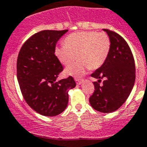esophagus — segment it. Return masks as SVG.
I'll return each mask as SVG.
<instances>
[{
	"label": "esophagus",
	"instance_id": "obj_1",
	"mask_svg": "<svg viewBox=\"0 0 147 147\" xmlns=\"http://www.w3.org/2000/svg\"><path fill=\"white\" fill-rule=\"evenodd\" d=\"M76 82L78 85H81V83L83 82V80H80V79H76Z\"/></svg>",
	"mask_w": 147,
	"mask_h": 147
}]
</instances>
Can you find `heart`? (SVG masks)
Listing matches in <instances>:
<instances>
[{
    "instance_id": "b5f03b06",
    "label": "heart",
    "mask_w": 147,
    "mask_h": 147,
    "mask_svg": "<svg viewBox=\"0 0 147 147\" xmlns=\"http://www.w3.org/2000/svg\"><path fill=\"white\" fill-rule=\"evenodd\" d=\"M65 45L55 48V55L64 66L71 64L65 70L67 75L79 78L88 69L95 70L107 60L111 48V40L105 33L81 31L71 33L65 38Z\"/></svg>"
}]
</instances>
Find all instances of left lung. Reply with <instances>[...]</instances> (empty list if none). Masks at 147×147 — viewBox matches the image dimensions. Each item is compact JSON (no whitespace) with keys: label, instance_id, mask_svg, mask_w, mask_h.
<instances>
[{"label":"left lung","instance_id":"8db88e82","mask_svg":"<svg viewBox=\"0 0 147 147\" xmlns=\"http://www.w3.org/2000/svg\"><path fill=\"white\" fill-rule=\"evenodd\" d=\"M111 40V48L104 64L91 74L98 79L94 82V94L89 98L91 107L102 113L115 111L129 97L135 82V63L131 51L120 35L103 29ZM104 78L102 85L99 83Z\"/></svg>","mask_w":147,"mask_h":147}]
</instances>
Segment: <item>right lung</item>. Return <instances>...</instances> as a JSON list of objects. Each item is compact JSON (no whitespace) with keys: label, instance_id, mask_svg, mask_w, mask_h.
<instances>
[{"label":"right lung","instance_id":"add662e5","mask_svg":"<svg viewBox=\"0 0 147 147\" xmlns=\"http://www.w3.org/2000/svg\"><path fill=\"white\" fill-rule=\"evenodd\" d=\"M68 30H42L24 43L17 59V78L25 101L35 111L53 117L63 112L69 90L76 86L73 77L56 81L63 66L55 53L58 40Z\"/></svg>","mask_w":147,"mask_h":147}]
</instances>
